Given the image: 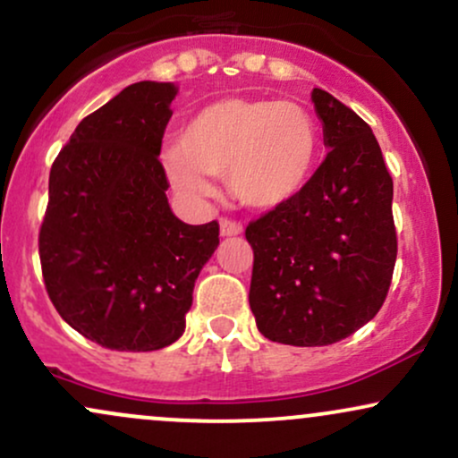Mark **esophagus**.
I'll return each mask as SVG.
<instances>
[{"instance_id":"34e87169","label":"esophagus","mask_w":458,"mask_h":458,"mask_svg":"<svg viewBox=\"0 0 458 458\" xmlns=\"http://www.w3.org/2000/svg\"><path fill=\"white\" fill-rule=\"evenodd\" d=\"M219 230H222V236H236L243 233V224L234 222V219L222 217L219 219Z\"/></svg>"}]
</instances>
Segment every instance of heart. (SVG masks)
I'll list each match as a JSON object with an SVG mask.
<instances>
[{
  "mask_svg": "<svg viewBox=\"0 0 458 458\" xmlns=\"http://www.w3.org/2000/svg\"><path fill=\"white\" fill-rule=\"evenodd\" d=\"M167 176L187 196H208L207 176H225L243 207L273 211L295 199L318 159V129L303 105L224 98L182 124Z\"/></svg>",
  "mask_w": 458,
  "mask_h": 458,
  "instance_id": "heart-1",
  "label": "heart"
}]
</instances>
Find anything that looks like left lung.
<instances>
[{
  "label": "left lung",
  "mask_w": 458,
  "mask_h": 458,
  "mask_svg": "<svg viewBox=\"0 0 458 458\" xmlns=\"http://www.w3.org/2000/svg\"><path fill=\"white\" fill-rule=\"evenodd\" d=\"M329 152L295 199L245 228L254 250L250 308L265 338L334 344L386 301L396 262L392 176L364 120L314 88Z\"/></svg>",
  "instance_id": "1"
}]
</instances>
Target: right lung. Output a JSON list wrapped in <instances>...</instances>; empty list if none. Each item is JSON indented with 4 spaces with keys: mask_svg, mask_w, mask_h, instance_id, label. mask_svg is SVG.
<instances>
[{
    "mask_svg": "<svg viewBox=\"0 0 458 458\" xmlns=\"http://www.w3.org/2000/svg\"><path fill=\"white\" fill-rule=\"evenodd\" d=\"M174 83L140 81L77 124L49 174L38 234L57 314L112 351H157L185 331L219 224L189 225L167 204L159 161Z\"/></svg>",
    "mask_w": 458,
    "mask_h": 458,
    "instance_id": "obj_1",
    "label": "right lung"
}]
</instances>
